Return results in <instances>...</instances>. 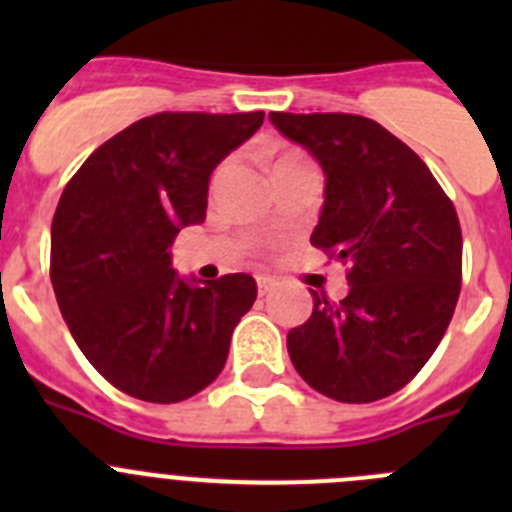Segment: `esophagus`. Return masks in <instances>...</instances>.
Wrapping results in <instances>:
<instances>
[{"label":"esophagus","instance_id":"obj_1","mask_svg":"<svg viewBox=\"0 0 512 512\" xmlns=\"http://www.w3.org/2000/svg\"><path fill=\"white\" fill-rule=\"evenodd\" d=\"M256 284H259V295H266V292H271V289L277 287V279L259 274V277H256Z\"/></svg>","mask_w":512,"mask_h":512}]
</instances>
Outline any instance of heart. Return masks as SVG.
Masks as SVG:
<instances>
[{"label":"heart","mask_w":512,"mask_h":512,"mask_svg":"<svg viewBox=\"0 0 512 512\" xmlns=\"http://www.w3.org/2000/svg\"><path fill=\"white\" fill-rule=\"evenodd\" d=\"M297 158H302L300 153H297V151H284V153H279L277 161H274V166H277V164H284V161H297ZM274 166H271V169H274Z\"/></svg>","instance_id":"b5f03b06"}]
</instances>
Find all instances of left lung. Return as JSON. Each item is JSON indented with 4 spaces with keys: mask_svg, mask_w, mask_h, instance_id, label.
Instances as JSON below:
<instances>
[{
    "mask_svg": "<svg viewBox=\"0 0 512 512\" xmlns=\"http://www.w3.org/2000/svg\"><path fill=\"white\" fill-rule=\"evenodd\" d=\"M284 138L325 174L310 235L348 266V295L312 292L287 333L289 359L320 395L374 402L402 390L433 356L461 289V228L431 169L379 122L343 112H271Z\"/></svg>",
    "mask_w": 512,
    "mask_h": 512,
    "instance_id": "1",
    "label": "left lung"
}]
</instances>
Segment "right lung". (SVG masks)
I'll return each instance as SVG.
<instances>
[{
    "label": "right lung",
    "instance_id": "add662e5",
    "mask_svg": "<svg viewBox=\"0 0 512 512\" xmlns=\"http://www.w3.org/2000/svg\"><path fill=\"white\" fill-rule=\"evenodd\" d=\"M261 122L264 112L143 117L63 189L51 225L53 292L81 354L125 395L182 402L223 372L256 282L184 279L169 248L205 220L212 171Z\"/></svg>",
    "mask_w": 512,
    "mask_h": 512
}]
</instances>
